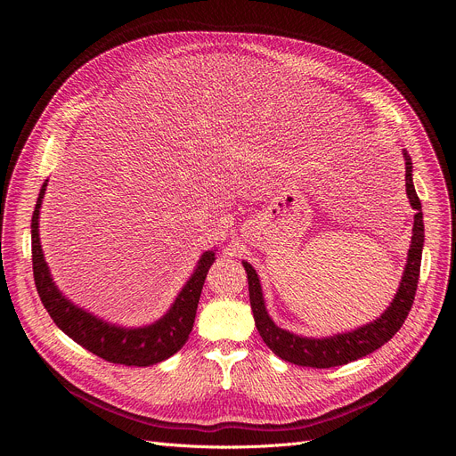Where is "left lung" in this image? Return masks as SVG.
Instances as JSON below:
<instances>
[{
    "label": "left lung",
    "instance_id": "1",
    "mask_svg": "<svg viewBox=\"0 0 456 456\" xmlns=\"http://www.w3.org/2000/svg\"><path fill=\"white\" fill-rule=\"evenodd\" d=\"M403 157H404L406 196H409V201L416 210L412 240H411V249H409V256H406V265L403 270L399 289L390 306L377 320L362 327H356L353 330L338 332V334H332V337H323V338L301 337V334H294L290 330L281 329L275 325V322L268 314L265 296H262L260 279L255 268L249 265V262L242 260L248 273L249 301H251L256 330L260 332L265 344L279 358H282V361L297 364V366H308V368L344 366L347 362L356 361V358H362L373 353L380 346H385L403 327L414 303L418 279H419V266H421V251L425 242L421 201L416 194V188L412 183V159L406 150H403Z\"/></svg>",
    "mask_w": 456,
    "mask_h": 456
}]
</instances>
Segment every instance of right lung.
<instances>
[{"label": "right lung", "mask_w": 456, "mask_h": 456, "mask_svg": "<svg viewBox=\"0 0 456 456\" xmlns=\"http://www.w3.org/2000/svg\"><path fill=\"white\" fill-rule=\"evenodd\" d=\"M45 186L47 181H44L40 188L31 218V251L37 292L55 325L71 340L112 364L143 368L159 364L175 354L186 344L188 334L194 327L200 296L207 272L216 260V249L205 251L200 256L194 273L184 282L172 306L157 322L143 327H122L105 322L69 301L59 290L50 268H47L38 234L40 207Z\"/></svg>", "instance_id": "obj_1"}]
</instances>
